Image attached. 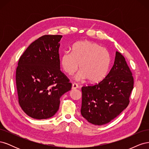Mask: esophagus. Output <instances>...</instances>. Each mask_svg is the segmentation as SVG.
Listing matches in <instances>:
<instances>
[{"label":"esophagus","instance_id":"1","mask_svg":"<svg viewBox=\"0 0 149 149\" xmlns=\"http://www.w3.org/2000/svg\"><path fill=\"white\" fill-rule=\"evenodd\" d=\"M79 86H78V84H76V83H73V85H72V89H77L78 88Z\"/></svg>","mask_w":149,"mask_h":149}]
</instances>
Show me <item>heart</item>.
Masks as SVG:
<instances>
[{"mask_svg":"<svg viewBox=\"0 0 149 149\" xmlns=\"http://www.w3.org/2000/svg\"><path fill=\"white\" fill-rule=\"evenodd\" d=\"M61 65L68 75L81 71L77 79H88L89 82H100L106 77L111 64L110 53L96 43L83 41L76 43L72 52H65L61 56Z\"/></svg>","mask_w":149,"mask_h":149,"instance_id":"obj_1","label":"heart"}]
</instances>
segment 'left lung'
<instances>
[{
	"instance_id": "left-lung-1",
	"label": "left lung",
	"mask_w": 149,
	"mask_h": 149,
	"mask_svg": "<svg viewBox=\"0 0 149 149\" xmlns=\"http://www.w3.org/2000/svg\"><path fill=\"white\" fill-rule=\"evenodd\" d=\"M133 88L132 71L117 51L114 65L106 77L98 83L82 87L81 113L94 125L109 123L127 107Z\"/></svg>"
}]
</instances>
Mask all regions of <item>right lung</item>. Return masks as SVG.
I'll return each mask as SVG.
<instances>
[{
  "label": "right lung",
  "mask_w": 149,
  "mask_h": 149,
  "mask_svg": "<svg viewBox=\"0 0 149 149\" xmlns=\"http://www.w3.org/2000/svg\"><path fill=\"white\" fill-rule=\"evenodd\" d=\"M62 35H46L31 43L19 58L16 86L19 104L36 119L51 118L59 109L60 98L72 84L60 70Z\"/></svg>",
  "instance_id": "add662e5"
}]
</instances>
